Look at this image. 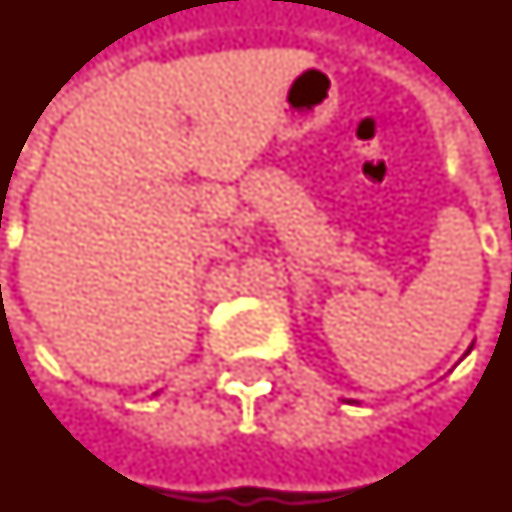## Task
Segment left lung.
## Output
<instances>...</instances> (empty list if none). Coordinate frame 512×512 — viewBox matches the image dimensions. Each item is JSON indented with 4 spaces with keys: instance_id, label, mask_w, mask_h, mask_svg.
I'll list each match as a JSON object with an SVG mask.
<instances>
[{
    "instance_id": "1",
    "label": "left lung",
    "mask_w": 512,
    "mask_h": 512,
    "mask_svg": "<svg viewBox=\"0 0 512 512\" xmlns=\"http://www.w3.org/2000/svg\"><path fill=\"white\" fill-rule=\"evenodd\" d=\"M468 351H471V349H468ZM349 403H354V401H349Z\"/></svg>"
}]
</instances>
